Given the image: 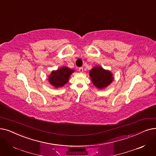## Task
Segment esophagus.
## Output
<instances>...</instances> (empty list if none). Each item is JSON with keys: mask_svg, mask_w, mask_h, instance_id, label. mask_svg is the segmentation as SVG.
Wrapping results in <instances>:
<instances>
[{"mask_svg": "<svg viewBox=\"0 0 156 156\" xmlns=\"http://www.w3.org/2000/svg\"><path fill=\"white\" fill-rule=\"evenodd\" d=\"M78 70H79L80 73H83V67H80V68L78 69Z\"/></svg>", "mask_w": 156, "mask_h": 156, "instance_id": "obj_1", "label": "esophagus"}]
</instances>
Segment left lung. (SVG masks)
I'll return each instance as SVG.
<instances>
[{
    "instance_id": "1",
    "label": "left lung",
    "mask_w": 156,
    "mask_h": 156,
    "mask_svg": "<svg viewBox=\"0 0 156 156\" xmlns=\"http://www.w3.org/2000/svg\"><path fill=\"white\" fill-rule=\"evenodd\" d=\"M89 76L94 86L99 90H103L113 82V74L109 70L101 66H94L89 71Z\"/></svg>"
}]
</instances>
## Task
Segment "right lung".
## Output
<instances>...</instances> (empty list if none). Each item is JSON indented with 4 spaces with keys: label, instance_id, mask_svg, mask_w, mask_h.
I'll use <instances>...</instances> for the list:
<instances>
[{
    "label": "right lung",
    "instance_id": "add662e5",
    "mask_svg": "<svg viewBox=\"0 0 156 156\" xmlns=\"http://www.w3.org/2000/svg\"><path fill=\"white\" fill-rule=\"evenodd\" d=\"M74 70L71 69L69 67L63 66L60 68L53 70L48 76L49 83L55 88L62 87L69 82L70 76Z\"/></svg>",
    "mask_w": 156,
    "mask_h": 156
}]
</instances>
